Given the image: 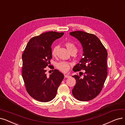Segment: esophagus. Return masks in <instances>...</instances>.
<instances>
[{"label":"esophagus","mask_w":125,"mask_h":125,"mask_svg":"<svg viewBox=\"0 0 125 125\" xmlns=\"http://www.w3.org/2000/svg\"><path fill=\"white\" fill-rule=\"evenodd\" d=\"M64 77L65 78H69V77H70V75H69V74H64Z\"/></svg>","instance_id":"34e87169"}]
</instances>
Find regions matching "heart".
I'll return each mask as SVG.
<instances>
[{
	"instance_id": "1",
	"label": "heart",
	"mask_w": 125,
	"mask_h": 125,
	"mask_svg": "<svg viewBox=\"0 0 125 125\" xmlns=\"http://www.w3.org/2000/svg\"><path fill=\"white\" fill-rule=\"evenodd\" d=\"M66 47H67L68 51L70 52H71L73 51H77V49L76 46H75V44L71 43V42H67L66 44ZM57 50V47H54L51 51L52 55L53 56H55L56 55V51ZM72 63L71 62H64L62 61L60 62L57 63V68L58 69H59L60 71L62 72H67L68 71V70L70 69V67L71 66Z\"/></svg>"
}]
</instances>
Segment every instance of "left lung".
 <instances>
[{
    "label": "left lung",
    "instance_id": "1",
    "mask_svg": "<svg viewBox=\"0 0 125 125\" xmlns=\"http://www.w3.org/2000/svg\"><path fill=\"white\" fill-rule=\"evenodd\" d=\"M82 44L83 57L73 69L74 72L84 70L83 78L75 75L76 84L72 89L74 97L80 101H88L101 92L107 75L108 53L98 37L92 34L77 31L70 33Z\"/></svg>",
    "mask_w": 125,
    "mask_h": 125
}]
</instances>
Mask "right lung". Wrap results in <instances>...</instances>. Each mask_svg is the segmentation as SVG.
Instances as JSON below:
<instances>
[{
	"label": "right lung",
	"mask_w": 125,
	"mask_h": 125,
	"mask_svg": "<svg viewBox=\"0 0 125 125\" xmlns=\"http://www.w3.org/2000/svg\"><path fill=\"white\" fill-rule=\"evenodd\" d=\"M63 34L49 31L32 37L22 55V76L26 90L32 97L39 102L52 100L64 78L63 74L56 69L49 76L46 74V67L52 58V44Z\"/></svg>",
	"instance_id": "obj_1"
}]
</instances>
